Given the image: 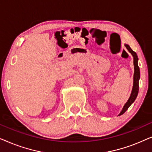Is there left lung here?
Wrapping results in <instances>:
<instances>
[{"mask_svg": "<svg viewBox=\"0 0 152 152\" xmlns=\"http://www.w3.org/2000/svg\"><path fill=\"white\" fill-rule=\"evenodd\" d=\"M124 46L126 47V48L127 49V50L132 54V55L133 56V58H134V82H133V88H132V93H131L129 98L125 104L124 105L121 112H120L118 116L122 115V114H123L124 112L128 109V108L133 103H134L135 99H136L137 95H138V90H139L138 84H139V80H140V68H139L138 64V56H137V54L135 53L134 51L132 50V49L131 48L130 46L128 44H126L125 43V44H124Z\"/></svg>", "mask_w": 152, "mask_h": 152, "instance_id": "left-lung-1", "label": "left lung"}]
</instances>
